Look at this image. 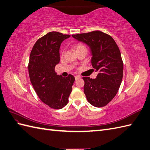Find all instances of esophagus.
<instances>
[{
    "instance_id": "obj_1",
    "label": "esophagus",
    "mask_w": 150,
    "mask_h": 150,
    "mask_svg": "<svg viewBox=\"0 0 150 150\" xmlns=\"http://www.w3.org/2000/svg\"><path fill=\"white\" fill-rule=\"evenodd\" d=\"M80 78H81V76H79V75H76V76H75V80H77V79H80Z\"/></svg>"
}]
</instances>
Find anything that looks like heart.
Here are the masks:
<instances>
[{"label": "heart", "instance_id": "b5f03b06", "mask_svg": "<svg viewBox=\"0 0 150 150\" xmlns=\"http://www.w3.org/2000/svg\"><path fill=\"white\" fill-rule=\"evenodd\" d=\"M83 47H85L83 46V45H82V44H77V45H76L74 46V49L76 51V50H77L80 49V48H83Z\"/></svg>", "mask_w": 150, "mask_h": 150}]
</instances>
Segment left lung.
Returning <instances> with one entry per match:
<instances>
[{
  "label": "left lung",
  "mask_w": 150,
  "mask_h": 150,
  "mask_svg": "<svg viewBox=\"0 0 150 150\" xmlns=\"http://www.w3.org/2000/svg\"><path fill=\"white\" fill-rule=\"evenodd\" d=\"M72 37L89 46L92 66L98 72L96 79L82 78L86 98L95 107L105 106L116 96L122 81L123 63L119 48L112 37L100 30Z\"/></svg>",
  "instance_id": "obj_1"
}]
</instances>
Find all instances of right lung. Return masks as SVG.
Segmentation results:
<instances>
[{
    "label": "right lung",
    "instance_id": "obj_1",
    "mask_svg": "<svg viewBox=\"0 0 150 150\" xmlns=\"http://www.w3.org/2000/svg\"><path fill=\"white\" fill-rule=\"evenodd\" d=\"M70 37L68 34L50 32L38 40L31 50L29 74L37 95L43 103L54 109L67 105L75 77L57 75L55 67L60 61L61 44Z\"/></svg>",
    "mask_w": 150,
    "mask_h": 150
}]
</instances>
